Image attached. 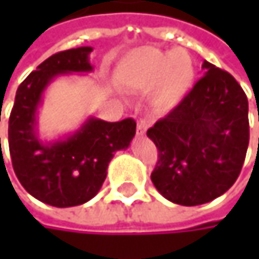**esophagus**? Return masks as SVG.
Returning a JSON list of instances; mask_svg holds the SVG:
<instances>
[{
    "mask_svg": "<svg viewBox=\"0 0 259 259\" xmlns=\"http://www.w3.org/2000/svg\"><path fill=\"white\" fill-rule=\"evenodd\" d=\"M148 129V123L145 121V120H141V121H138V126H136V135L138 136H144L145 135V132Z\"/></svg>",
    "mask_w": 259,
    "mask_h": 259,
    "instance_id": "obj_1",
    "label": "esophagus"
}]
</instances>
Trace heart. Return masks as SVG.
<instances>
[{"label":"heart","instance_id":"1","mask_svg":"<svg viewBox=\"0 0 259 259\" xmlns=\"http://www.w3.org/2000/svg\"><path fill=\"white\" fill-rule=\"evenodd\" d=\"M118 82L132 91L150 93L157 111L168 112L190 93L196 76L190 54L184 49L162 51L142 46L126 54L115 67Z\"/></svg>","mask_w":259,"mask_h":259}]
</instances>
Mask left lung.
I'll list each match as a JSON object with an SVG mask.
<instances>
[{
    "label": "left lung",
    "instance_id": "left-lung-1",
    "mask_svg": "<svg viewBox=\"0 0 259 259\" xmlns=\"http://www.w3.org/2000/svg\"><path fill=\"white\" fill-rule=\"evenodd\" d=\"M204 76L165 118L147 130L159 150L151 181L174 204L201 205L233 186L249 145L247 97L208 61Z\"/></svg>",
    "mask_w": 259,
    "mask_h": 259
}]
</instances>
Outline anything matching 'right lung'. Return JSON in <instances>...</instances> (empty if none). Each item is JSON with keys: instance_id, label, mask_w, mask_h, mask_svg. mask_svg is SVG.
<instances>
[{"instance_id": "1", "label": "right lung", "mask_w": 259, "mask_h": 259, "mask_svg": "<svg viewBox=\"0 0 259 259\" xmlns=\"http://www.w3.org/2000/svg\"><path fill=\"white\" fill-rule=\"evenodd\" d=\"M91 46H80L45 60L19 85L10 114L9 148L16 177L31 196L52 207H75L94 198L114 154L129 148L136 133L132 118L108 123L88 117L75 132L55 139L40 136L37 118L45 91L60 76L91 73Z\"/></svg>"}]
</instances>
